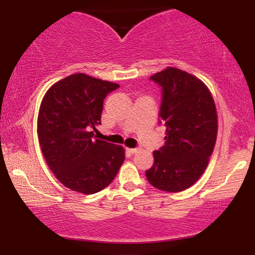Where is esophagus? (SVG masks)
Masks as SVG:
<instances>
[{
  "label": "esophagus",
  "mask_w": 255,
  "mask_h": 255,
  "mask_svg": "<svg viewBox=\"0 0 255 255\" xmlns=\"http://www.w3.org/2000/svg\"><path fill=\"white\" fill-rule=\"evenodd\" d=\"M127 151L128 153H131V154H134V153H137L139 151V148H127Z\"/></svg>",
  "instance_id": "obj_1"
}]
</instances>
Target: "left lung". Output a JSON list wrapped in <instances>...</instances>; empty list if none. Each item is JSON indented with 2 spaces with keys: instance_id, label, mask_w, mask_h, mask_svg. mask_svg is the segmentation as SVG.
Masks as SVG:
<instances>
[{
  "instance_id": "8db88e82",
  "label": "left lung",
  "mask_w": 255,
  "mask_h": 255,
  "mask_svg": "<svg viewBox=\"0 0 255 255\" xmlns=\"http://www.w3.org/2000/svg\"><path fill=\"white\" fill-rule=\"evenodd\" d=\"M149 80L161 88L159 123L166 127V141L153 152L154 162L145 174L153 187L177 193L207 168L217 138L215 102L201 80L181 69L166 68Z\"/></svg>"
}]
</instances>
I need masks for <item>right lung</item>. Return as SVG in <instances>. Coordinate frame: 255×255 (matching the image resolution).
<instances>
[{
    "instance_id": "obj_1",
    "label": "right lung",
    "mask_w": 255,
    "mask_h": 255,
    "mask_svg": "<svg viewBox=\"0 0 255 255\" xmlns=\"http://www.w3.org/2000/svg\"><path fill=\"white\" fill-rule=\"evenodd\" d=\"M120 85L78 73L54 83L45 94L38 116L41 152L57 179L69 189L95 194L113 182L124 148L93 139L101 125L107 95Z\"/></svg>"
}]
</instances>
